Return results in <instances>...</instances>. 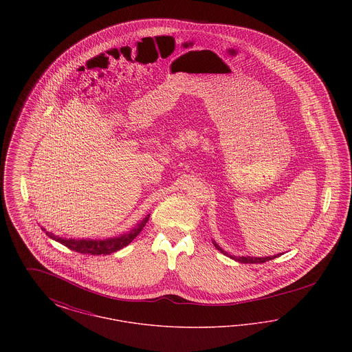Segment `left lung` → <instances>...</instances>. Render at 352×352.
I'll list each match as a JSON object with an SVG mask.
<instances>
[{"label": "left lung", "mask_w": 352, "mask_h": 352, "mask_svg": "<svg viewBox=\"0 0 352 352\" xmlns=\"http://www.w3.org/2000/svg\"><path fill=\"white\" fill-rule=\"evenodd\" d=\"M212 243H214L215 248L221 252V253H224V254L230 256L231 258H234V261H239V263H244V264H261V263H267V261H269V260H273V258L278 257L280 254H283V253H278V254H276V256H267V257H251V256H247V257H245V256H232V254H228L227 252L223 251V250L219 247L218 244H217L215 241H212Z\"/></svg>", "instance_id": "left-lung-1"}]
</instances>
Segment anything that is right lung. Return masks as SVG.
<instances>
[{"instance_id":"right-lung-1","label":"right lung","mask_w":352,"mask_h":352,"mask_svg":"<svg viewBox=\"0 0 352 352\" xmlns=\"http://www.w3.org/2000/svg\"><path fill=\"white\" fill-rule=\"evenodd\" d=\"M149 217L151 215H148V217L142 219L131 232L121 234V236H118V237L104 239V240H100V239L99 240H91V239H65V237H59L56 234H51L49 231H46L43 227H42V230L46 232V234L50 239L60 243V244H63V245H66L68 250H71V251L79 252V253H83V254H98V256L99 254H111L113 252L122 250L128 244H131L133 241V239H135V236L140 234L142 231V228L146 226Z\"/></svg>"}]
</instances>
